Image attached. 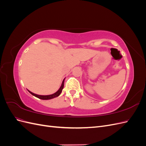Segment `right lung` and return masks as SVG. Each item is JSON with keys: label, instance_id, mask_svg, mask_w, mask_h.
Instances as JSON below:
<instances>
[{"label": "right lung", "instance_id": "1", "mask_svg": "<svg viewBox=\"0 0 146 146\" xmlns=\"http://www.w3.org/2000/svg\"><path fill=\"white\" fill-rule=\"evenodd\" d=\"M65 79V78H64ZM64 79L63 80V82L62 83H61V85L60 86V88H59V90L57 91L56 92H55V93L52 94H50V95H47V96H44V95H38V94H34L32 92H31L30 91H29V92H30V93L31 94H32L33 96H35L36 98H38V99H42V100H49V99H52L53 98H56V97H58L60 96V94H61V91H62L63 89V87H64Z\"/></svg>", "mask_w": 146, "mask_h": 146}]
</instances>
